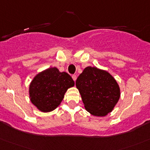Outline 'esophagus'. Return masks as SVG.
Segmentation results:
<instances>
[{
	"label": "esophagus",
	"instance_id": "34e87169",
	"mask_svg": "<svg viewBox=\"0 0 150 150\" xmlns=\"http://www.w3.org/2000/svg\"><path fill=\"white\" fill-rule=\"evenodd\" d=\"M72 79H74V82H75V81L76 80V75H73V76H72Z\"/></svg>",
	"mask_w": 150,
	"mask_h": 150
}]
</instances>
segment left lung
<instances>
[{
	"instance_id": "8db88e82",
	"label": "left lung",
	"mask_w": 150,
	"mask_h": 150,
	"mask_svg": "<svg viewBox=\"0 0 150 150\" xmlns=\"http://www.w3.org/2000/svg\"><path fill=\"white\" fill-rule=\"evenodd\" d=\"M84 107L91 115L106 116L120 99L119 85L113 76L96 67H86L76 81Z\"/></svg>"
}]
</instances>
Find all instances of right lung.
<instances>
[{
	"instance_id": "1",
	"label": "right lung",
	"mask_w": 150,
	"mask_h": 150,
	"mask_svg": "<svg viewBox=\"0 0 150 150\" xmlns=\"http://www.w3.org/2000/svg\"><path fill=\"white\" fill-rule=\"evenodd\" d=\"M74 86V81L66 72H60L56 67L38 73L29 85V99L40 111L48 112L61 104L68 88Z\"/></svg>"
}]
</instances>
